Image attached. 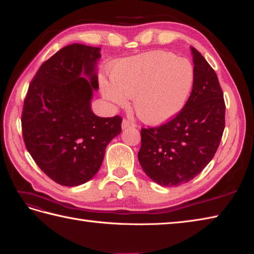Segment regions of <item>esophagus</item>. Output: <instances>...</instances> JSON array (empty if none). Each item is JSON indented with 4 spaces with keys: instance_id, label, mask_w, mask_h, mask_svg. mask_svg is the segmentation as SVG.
<instances>
[{
    "instance_id": "esophagus-1",
    "label": "esophagus",
    "mask_w": 254,
    "mask_h": 254,
    "mask_svg": "<svg viewBox=\"0 0 254 254\" xmlns=\"http://www.w3.org/2000/svg\"><path fill=\"white\" fill-rule=\"evenodd\" d=\"M127 127H135V124L133 122H131L130 120H127V119H124L122 121V128H127Z\"/></svg>"
}]
</instances>
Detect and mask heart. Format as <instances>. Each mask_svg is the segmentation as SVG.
I'll return each instance as SVG.
<instances>
[{"label":"heart","instance_id":"heart-1","mask_svg":"<svg viewBox=\"0 0 254 254\" xmlns=\"http://www.w3.org/2000/svg\"><path fill=\"white\" fill-rule=\"evenodd\" d=\"M111 83H104L102 93L118 106L133 98L137 117L150 124L171 120L182 110L191 91L193 68L172 53L151 52L121 59L114 64Z\"/></svg>","mask_w":254,"mask_h":254}]
</instances>
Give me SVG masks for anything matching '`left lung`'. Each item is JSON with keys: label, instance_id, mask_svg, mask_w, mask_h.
Instances as JSON below:
<instances>
[{"label": "left lung", "instance_id": "8db88e82", "mask_svg": "<svg viewBox=\"0 0 254 254\" xmlns=\"http://www.w3.org/2000/svg\"><path fill=\"white\" fill-rule=\"evenodd\" d=\"M190 51L193 83L185 107L167 123L141 130L138 162L161 186H180L201 173L225 130L226 106L217 74L196 48Z\"/></svg>", "mask_w": 254, "mask_h": 254}]
</instances>
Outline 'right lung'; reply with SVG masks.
<instances>
[{"label": "right lung", "mask_w": 254, "mask_h": 254, "mask_svg": "<svg viewBox=\"0 0 254 254\" xmlns=\"http://www.w3.org/2000/svg\"><path fill=\"white\" fill-rule=\"evenodd\" d=\"M100 48L71 44L45 62L28 87L22 113L25 145L38 167L63 186L96 175L122 118L91 110Z\"/></svg>", "instance_id": "right-lung-1"}]
</instances>
